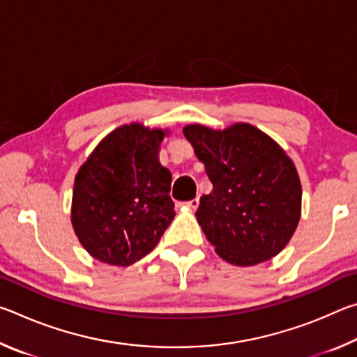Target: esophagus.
Returning a JSON list of instances; mask_svg holds the SVG:
<instances>
[{
  "mask_svg": "<svg viewBox=\"0 0 357 357\" xmlns=\"http://www.w3.org/2000/svg\"><path fill=\"white\" fill-rule=\"evenodd\" d=\"M184 204H185V206L189 208V209H193V211H195L198 206H200V200H198V198H193V200H190V202H185Z\"/></svg>",
  "mask_w": 357,
  "mask_h": 357,
  "instance_id": "1",
  "label": "esophagus"
}]
</instances>
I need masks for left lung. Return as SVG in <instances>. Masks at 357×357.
Segmentation results:
<instances>
[{
	"label": "left lung",
	"mask_w": 357,
	"mask_h": 357,
	"mask_svg": "<svg viewBox=\"0 0 357 357\" xmlns=\"http://www.w3.org/2000/svg\"><path fill=\"white\" fill-rule=\"evenodd\" d=\"M183 132L213 183L195 215L217 255L255 266L280 253L298 228L302 200L285 151L247 123L223 130L189 124Z\"/></svg>",
	"instance_id": "left-lung-1"
}]
</instances>
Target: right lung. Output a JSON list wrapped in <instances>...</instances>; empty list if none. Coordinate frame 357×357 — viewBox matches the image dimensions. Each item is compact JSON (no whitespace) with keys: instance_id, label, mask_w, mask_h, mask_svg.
<instances>
[{"instance_id":"add662e5","label":"right lung","mask_w":357,"mask_h":357,"mask_svg":"<svg viewBox=\"0 0 357 357\" xmlns=\"http://www.w3.org/2000/svg\"><path fill=\"white\" fill-rule=\"evenodd\" d=\"M167 134L142 123L121 126L102 138L75 174L70 222L93 258L134 264L174 219L172 173L159 162Z\"/></svg>"}]
</instances>
